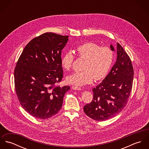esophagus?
Wrapping results in <instances>:
<instances>
[{"label": "esophagus", "mask_w": 149, "mask_h": 149, "mask_svg": "<svg viewBox=\"0 0 149 149\" xmlns=\"http://www.w3.org/2000/svg\"><path fill=\"white\" fill-rule=\"evenodd\" d=\"M72 88L74 90H77V91H80L82 89L80 88V87H79V86H73L72 87Z\"/></svg>", "instance_id": "esophagus-1"}]
</instances>
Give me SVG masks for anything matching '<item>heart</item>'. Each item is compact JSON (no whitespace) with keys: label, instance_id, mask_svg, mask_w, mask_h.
<instances>
[{"label":"heart","instance_id":"b5f03b06","mask_svg":"<svg viewBox=\"0 0 149 149\" xmlns=\"http://www.w3.org/2000/svg\"><path fill=\"white\" fill-rule=\"evenodd\" d=\"M79 58L84 60L83 71L74 72L67 77L68 83L76 86L91 83L93 79L104 78L109 71L114 59L113 51L108 47H101L95 43L85 42L76 49ZM74 57L71 51L66 52L61 58V65L66 70H70Z\"/></svg>","mask_w":149,"mask_h":149}]
</instances>
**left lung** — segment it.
Wrapping results in <instances>:
<instances>
[{"instance_id":"8db88e82","label":"left lung","mask_w":149,"mask_h":149,"mask_svg":"<svg viewBox=\"0 0 149 149\" xmlns=\"http://www.w3.org/2000/svg\"><path fill=\"white\" fill-rule=\"evenodd\" d=\"M111 49L114 50L113 46ZM116 52L115 64L103 81L93 88V100L84 107L85 114L97 121L106 120L120 113L131 92L134 69L131 60L119 43Z\"/></svg>"}]
</instances>
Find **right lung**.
<instances>
[{
    "instance_id": "add662e5",
    "label": "right lung",
    "mask_w": 149,
    "mask_h": 149,
    "mask_svg": "<svg viewBox=\"0 0 149 149\" xmlns=\"http://www.w3.org/2000/svg\"><path fill=\"white\" fill-rule=\"evenodd\" d=\"M69 36L46 33L24 48L14 70L16 93L23 108L31 116L46 119L61 109L69 86L55 85L63 77L61 51Z\"/></svg>"
}]
</instances>
